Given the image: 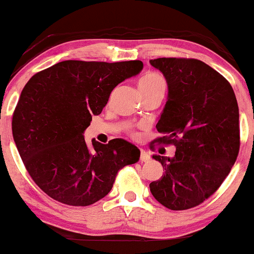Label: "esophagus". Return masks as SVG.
I'll list each match as a JSON object with an SVG mask.
<instances>
[{"label": "esophagus", "instance_id": "obj_1", "mask_svg": "<svg viewBox=\"0 0 254 254\" xmlns=\"http://www.w3.org/2000/svg\"><path fill=\"white\" fill-rule=\"evenodd\" d=\"M149 159H150V157H149V154H148V153H147V152H146V150L141 149V154H140V160L142 161V163H147V161H149Z\"/></svg>", "mask_w": 254, "mask_h": 254}]
</instances>
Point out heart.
<instances>
[{
	"mask_svg": "<svg viewBox=\"0 0 254 254\" xmlns=\"http://www.w3.org/2000/svg\"><path fill=\"white\" fill-rule=\"evenodd\" d=\"M166 82L163 77L155 72H148L142 76L138 80V90L140 91H153L164 90L165 91Z\"/></svg>",
	"mask_w": 254,
	"mask_h": 254,
	"instance_id": "b5f03b06",
	"label": "heart"
}]
</instances>
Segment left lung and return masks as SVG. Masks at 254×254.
Instances as JSON below:
<instances>
[{
	"label": "left lung",
	"instance_id": "left-lung-1",
	"mask_svg": "<svg viewBox=\"0 0 254 254\" xmlns=\"http://www.w3.org/2000/svg\"><path fill=\"white\" fill-rule=\"evenodd\" d=\"M168 82V101L155 142L174 144L172 158L153 155L165 172L149 185L165 207L181 211L204 202L221 187L240 149L239 106L230 83L196 59L149 61Z\"/></svg>",
	"mask_w": 254,
	"mask_h": 254
}]
</instances>
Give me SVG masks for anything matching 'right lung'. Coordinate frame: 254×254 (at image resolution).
Returning a JSON list of instances; mask_svg holds the SVG:
<instances>
[{
  "instance_id": "right-lung-1",
  "label": "right lung",
  "mask_w": 254,
  "mask_h": 254,
  "mask_svg": "<svg viewBox=\"0 0 254 254\" xmlns=\"http://www.w3.org/2000/svg\"><path fill=\"white\" fill-rule=\"evenodd\" d=\"M142 68L140 60H66L24 86L13 113V138L29 175L52 199L94 204L110 193L119 170L138 161L140 149L130 142L93 140L88 146L83 133L113 89Z\"/></svg>"
}]
</instances>
